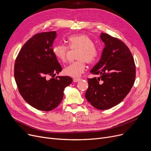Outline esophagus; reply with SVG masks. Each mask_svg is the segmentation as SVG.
I'll return each mask as SVG.
<instances>
[{"mask_svg":"<svg viewBox=\"0 0 151 151\" xmlns=\"http://www.w3.org/2000/svg\"><path fill=\"white\" fill-rule=\"evenodd\" d=\"M81 78H74V79H73V81L74 82H78V81H81Z\"/></svg>","mask_w":151,"mask_h":151,"instance_id":"esophagus-1","label":"esophagus"}]
</instances>
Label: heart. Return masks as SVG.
Wrapping results in <instances>:
<instances>
[{
    "label": "heart",
    "instance_id": "obj_1",
    "mask_svg": "<svg viewBox=\"0 0 151 151\" xmlns=\"http://www.w3.org/2000/svg\"><path fill=\"white\" fill-rule=\"evenodd\" d=\"M69 47L70 49L78 48L77 59L78 60L69 64L64 69L66 76L78 77L83 74L85 69V62L91 64L94 62L98 56V51L93 45L92 40L85 34L72 35L68 39ZM69 48L64 44L54 45L53 53L56 58L62 63L67 60Z\"/></svg>",
    "mask_w": 151,
    "mask_h": 151
}]
</instances>
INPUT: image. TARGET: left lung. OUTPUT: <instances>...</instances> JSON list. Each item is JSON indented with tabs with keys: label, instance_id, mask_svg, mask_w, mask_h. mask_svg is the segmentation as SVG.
<instances>
[{
	"label": "left lung",
	"instance_id": "8db88e82",
	"mask_svg": "<svg viewBox=\"0 0 151 151\" xmlns=\"http://www.w3.org/2000/svg\"><path fill=\"white\" fill-rule=\"evenodd\" d=\"M100 38L105 46L101 59L90 71L99 77L88 78L85 96L95 108L106 110L119 104L130 92L136 67L130 50L122 41L106 33Z\"/></svg>",
	"mask_w": 151,
	"mask_h": 151
}]
</instances>
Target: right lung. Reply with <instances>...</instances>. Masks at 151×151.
I'll list each match as a JSON object with an SVG mask.
<instances>
[{
	"label": "right lung",
	"mask_w": 151,
	"mask_h": 151,
	"mask_svg": "<svg viewBox=\"0 0 151 151\" xmlns=\"http://www.w3.org/2000/svg\"><path fill=\"white\" fill-rule=\"evenodd\" d=\"M56 37V31L35 34L20 50L14 67L20 95L29 104L43 111L56 108L63 100L64 88L73 82L68 76L55 78L62 70L52 51Z\"/></svg>",
	"instance_id": "add662e5"
}]
</instances>
